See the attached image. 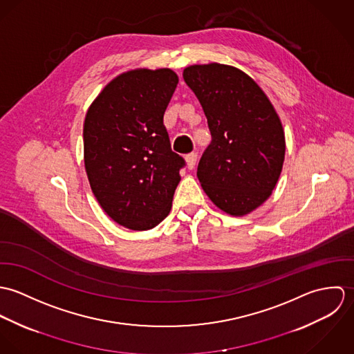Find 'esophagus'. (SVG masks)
<instances>
[{
    "instance_id": "obj_1",
    "label": "esophagus",
    "mask_w": 354,
    "mask_h": 354,
    "mask_svg": "<svg viewBox=\"0 0 354 354\" xmlns=\"http://www.w3.org/2000/svg\"><path fill=\"white\" fill-rule=\"evenodd\" d=\"M185 160H187V166L189 170H192L196 165V160H198V153L196 152H191L185 156Z\"/></svg>"
}]
</instances>
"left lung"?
Returning a JSON list of instances; mask_svg holds the SVG:
<instances>
[{
	"label": "left lung",
	"instance_id": "8db88e82",
	"mask_svg": "<svg viewBox=\"0 0 354 354\" xmlns=\"http://www.w3.org/2000/svg\"><path fill=\"white\" fill-rule=\"evenodd\" d=\"M202 104L211 143L198 166L203 191L218 208L244 216L266 202L285 160V132L264 91L241 69L211 62L184 69Z\"/></svg>",
	"mask_w": 354,
	"mask_h": 354
}]
</instances>
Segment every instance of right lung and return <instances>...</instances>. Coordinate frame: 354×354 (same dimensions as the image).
<instances>
[{
    "instance_id": "obj_1",
    "label": "right lung",
    "mask_w": 354,
    "mask_h": 354,
    "mask_svg": "<svg viewBox=\"0 0 354 354\" xmlns=\"http://www.w3.org/2000/svg\"><path fill=\"white\" fill-rule=\"evenodd\" d=\"M178 76L169 68L114 77L87 110L83 142L91 191L131 230H150L170 212L184 159L171 151L163 114Z\"/></svg>"
}]
</instances>
